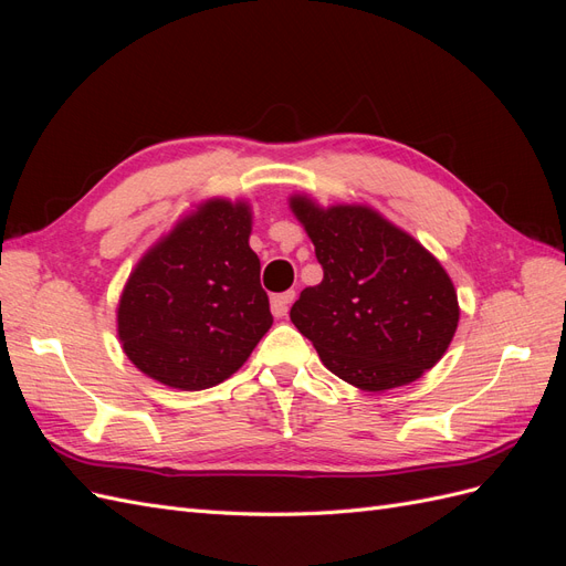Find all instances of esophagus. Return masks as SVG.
I'll return each instance as SVG.
<instances>
[{"instance_id":"esophagus-1","label":"esophagus","mask_w":566,"mask_h":566,"mask_svg":"<svg viewBox=\"0 0 566 566\" xmlns=\"http://www.w3.org/2000/svg\"><path fill=\"white\" fill-rule=\"evenodd\" d=\"M295 300V290H287V293H281V295H273L271 297V312L276 318H283L290 310V302Z\"/></svg>"}]
</instances>
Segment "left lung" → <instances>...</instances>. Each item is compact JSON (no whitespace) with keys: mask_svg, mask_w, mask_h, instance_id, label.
I'll return each mask as SVG.
<instances>
[{"mask_svg":"<svg viewBox=\"0 0 566 566\" xmlns=\"http://www.w3.org/2000/svg\"><path fill=\"white\" fill-rule=\"evenodd\" d=\"M323 266L290 310L323 366L364 391L416 382L447 354L460 306L437 256L368 205L290 196Z\"/></svg>","mask_w":566,"mask_h":566,"instance_id":"obj_1","label":"left lung"}]
</instances>
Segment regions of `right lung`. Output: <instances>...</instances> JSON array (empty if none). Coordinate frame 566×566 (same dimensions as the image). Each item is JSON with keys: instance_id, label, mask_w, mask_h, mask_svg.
Wrapping results in <instances>:
<instances>
[{"instance_id": "obj_1", "label": "right lung", "mask_w": 566, "mask_h": 566, "mask_svg": "<svg viewBox=\"0 0 566 566\" xmlns=\"http://www.w3.org/2000/svg\"><path fill=\"white\" fill-rule=\"evenodd\" d=\"M248 200L210 198L148 248L117 302L129 361L172 389H208L241 368L271 328Z\"/></svg>"}]
</instances>
